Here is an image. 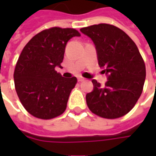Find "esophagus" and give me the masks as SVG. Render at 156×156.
Segmentation results:
<instances>
[{"label":"esophagus","instance_id":"esophagus-1","mask_svg":"<svg viewBox=\"0 0 156 156\" xmlns=\"http://www.w3.org/2000/svg\"><path fill=\"white\" fill-rule=\"evenodd\" d=\"M78 82H83V81H84L85 78H83V77H81V76H79V77L78 78Z\"/></svg>","mask_w":156,"mask_h":156}]
</instances>
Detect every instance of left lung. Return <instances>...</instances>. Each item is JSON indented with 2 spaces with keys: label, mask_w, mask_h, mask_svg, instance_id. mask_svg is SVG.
Masks as SVG:
<instances>
[{
  "label": "left lung",
  "mask_w": 156,
  "mask_h": 156,
  "mask_svg": "<svg viewBox=\"0 0 156 156\" xmlns=\"http://www.w3.org/2000/svg\"><path fill=\"white\" fill-rule=\"evenodd\" d=\"M80 31L94 42L98 65L105 68L108 79L105 86L92 80L94 90L86 95L88 108L105 119L122 117L134 108L143 91L146 71L140 52L134 41L115 26L100 23Z\"/></svg>",
  "instance_id": "obj_1"
}]
</instances>
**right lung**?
Returning <instances> with one entry per match:
<instances>
[{
  "label": "right lung",
  "instance_id": "obj_1",
  "mask_svg": "<svg viewBox=\"0 0 156 156\" xmlns=\"http://www.w3.org/2000/svg\"><path fill=\"white\" fill-rule=\"evenodd\" d=\"M81 35L74 28L53 27L35 35L22 49L14 71L15 88L27 111L41 119H51L66 110L77 78H63L61 67L66 44Z\"/></svg>",
  "mask_w": 156,
  "mask_h": 156
}]
</instances>
